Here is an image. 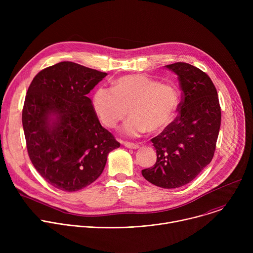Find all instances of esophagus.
<instances>
[{"label":"esophagus","mask_w":253,"mask_h":253,"mask_svg":"<svg viewBox=\"0 0 253 253\" xmlns=\"http://www.w3.org/2000/svg\"><path fill=\"white\" fill-rule=\"evenodd\" d=\"M121 143L123 144L125 147L130 148V149H138L139 148L138 144H134V143H130V142H124V141H122Z\"/></svg>","instance_id":"34e87169"}]
</instances>
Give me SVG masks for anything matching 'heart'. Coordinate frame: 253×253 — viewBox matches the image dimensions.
<instances>
[{
	"label": "heart",
	"mask_w": 253,
	"mask_h": 253,
	"mask_svg": "<svg viewBox=\"0 0 253 253\" xmlns=\"http://www.w3.org/2000/svg\"><path fill=\"white\" fill-rule=\"evenodd\" d=\"M179 105L174 86L159 83L142 74L126 75L113 82L112 88L100 87L92 98L93 110L100 121L115 127L128 113L123 134L131 137L164 130L174 119Z\"/></svg>",
	"instance_id": "obj_1"
}]
</instances>
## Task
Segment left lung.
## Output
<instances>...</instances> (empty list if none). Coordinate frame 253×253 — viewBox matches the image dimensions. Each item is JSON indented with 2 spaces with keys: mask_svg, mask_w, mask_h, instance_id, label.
<instances>
[{
  "mask_svg": "<svg viewBox=\"0 0 253 253\" xmlns=\"http://www.w3.org/2000/svg\"><path fill=\"white\" fill-rule=\"evenodd\" d=\"M165 67L177 75L182 101L176 119L151 139L157 160L142 175L150 183L170 189L189 183L211 162L221 110L217 91L203 71L182 62Z\"/></svg>",
  "mask_w": 253,
  "mask_h": 253,
  "instance_id": "left-lung-1",
  "label": "left lung"
}]
</instances>
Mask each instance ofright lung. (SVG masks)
Segmentation results:
<instances>
[{"label":"right lung","instance_id":"1","mask_svg":"<svg viewBox=\"0 0 253 253\" xmlns=\"http://www.w3.org/2000/svg\"><path fill=\"white\" fill-rule=\"evenodd\" d=\"M106 76L60 62L39 72L28 89L22 122L29 157L55 188L73 192L90 185L103 172L108 154L120 147L87 97Z\"/></svg>","mask_w":253,"mask_h":253}]
</instances>
